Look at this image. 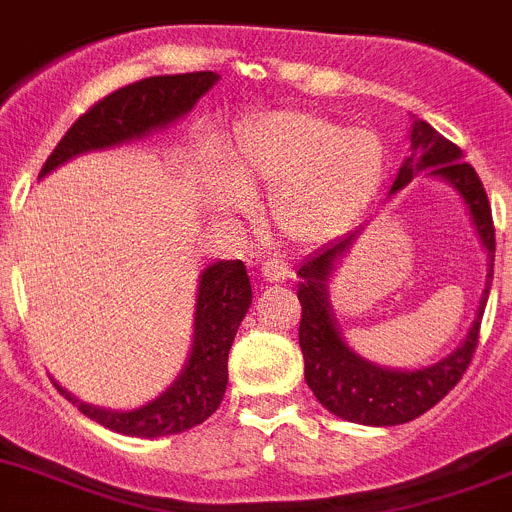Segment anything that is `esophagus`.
<instances>
[{
  "mask_svg": "<svg viewBox=\"0 0 512 512\" xmlns=\"http://www.w3.org/2000/svg\"><path fill=\"white\" fill-rule=\"evenodd\" d=\"M289 274H292V266L287 264V261L281 259H266L264 264H261V276H264L266 281H271V284H279V281L289 279Z\"/></svg>",
  "mask_w": 512,
  "mask_h": 512,
  "instance_id": "esophagus-1",
  "label": "esophagus"
}]
</instances>
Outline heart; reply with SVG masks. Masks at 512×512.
Returning a JSON list of instances; mask_svg holds the SVG:
<instances>
[{
  "label": "heart",
  "instance_id": "heart-1",
  "mask_svg": "<svg viewBox=\"0 0 512 512\" xmlns=\"http://www.w3.org/2000/svg\"><path fill=\"white\" fill-rule=\"evenodd\" d=\"M215 213H246L243 195L271 192V218L289 241L320 243L348 228L386 177V147L373 131L348 129L312 111H274L238 124Z\"/></svg>",
  "mask_w": 512,
  "mask_h": 512
}]
</instances>
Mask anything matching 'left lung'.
Listing matches in <instances>:
<instances>
[{"instance_id":"obj_1","label":"left lung","mask_w":512,"mask_h":512,"mask_svg":"<svg viewBox=\"0 0 512 512\" xmlns=\"http://www.w3.org/2000/svg\"><path fill=\"white\" fill-rule=\"evenodd\" d=\"M411 147L419 152V157L406 159L391 192L401 190L416 172L426 170V167H434L431 175L447 177L459 190L464 203L470 205L477 233L487 248L490 271H487V284L482 292V307L477 312V320L472 322L470 335L462 342V348L429 368L388 370L358 358L342 342L335 320H332L330 304H327V281L335 269V261L353 246V236L312 253L299 266L297 274L302 279L297 292L299 304H302L299 348L304 355L307 386L312 388L317 401L335 416L368 426H396L419 419L457 386L464 370L470 368L477 342H480V320L485 312L487 294H490L492 264H495V225H492L490 200H487V192L475 167L464 162L457 144L437 134L426 121L414 124Z\"/></svg>"}]
</instances>
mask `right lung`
<instances>
[{
    "label": "right lung",
    "instance_id": "right-lung-1",
    "mask_svg": "<svg viewBox=\"0 0 512 512\" xmlns=\"http://www.w3.org/2000/svg\"><path fill=\"white\" fill-rule=\"evenodd\" d=\"M218 75L213 70L177 75H152L137 83L109 93L75 121L58 147L42 164L40 177L55 170L70 157L91 149L114 147V144L137 139L149 129L170 124L187 114L200 96L208 91ZM251 307V281L243 261H218L200 276L198 307H195V340L185 370L170 391L152 403L134 411H106L75 401L58 386L81 414L114 429L126 437H170L180 431L203 424L223 401L228 386V353L238 325Z\"/></svg>",
    "mask_w": 512,
    "mask_h": 512
}]
</instances>
